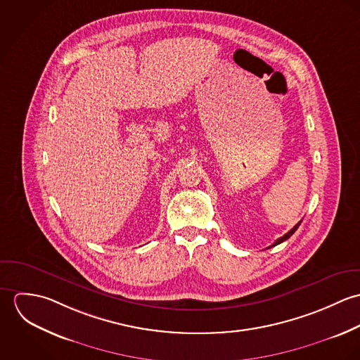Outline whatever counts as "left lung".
Returning a JSON list of instances; mask_svg holds the SVG:
<instances>
[{"mask_svg":"<svg viewBox=\"0 0 360 360\" xmlns=\"http://www.w3.org/2000/svg\"><path fill=\"white\" fill-rule=\"evenodd\" d=\"M300 224H301V221H300V223H297V224H295V226H294V227H292V229H291V230H290V231H288V233H287V234H284V236H283V237H280V238H278V240H276V243H274V244H273V245H270V247H269V248H271V247H276V245H278V244H281V243H283V241H285V240H288V238H290V237H291V236H292V234H294V233H295V231H297V229H298V227H300Z\"/></svg>","mask_w":360,"mask_h":360,"instance_id":"1","label":"left lung"}]
</instances>
